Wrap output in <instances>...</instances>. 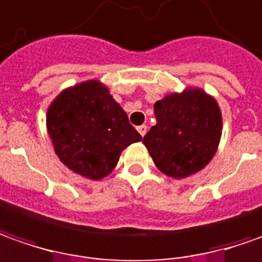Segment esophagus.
<instances>
[{
  "instance_id": "obj_1",
  "label": "esophagus",
  "mask_w": 262,
  "mask_h": 262,
  "mask_svg": "<svg viewBox=\"0 0 262 262\" xmlns=\"http://www.w3.org/2000/svg\"><path fill=\"white\" fill-rule=\"evenodd\" d=\"M138 132L140 133V136L143 138L146 135V132H147V126L146 124H142V126H138Z\"/></svg>"
}]
</instances>
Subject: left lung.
<instances>
[{
  "label": "left lung",
  "mask_w": 262,
  "mask_h": 262,
  "mask_svg": "<svg viewBox=\"0 0 262 262\" xmlns=\"http://www.w3.org/2000/svg\"><path fill=\"white\" fill-rule=\"evenodd\" d=\"M156 124L143 138L155 165L166 176L182 179L204 169L220 145L222 115L202 89L170 93L155 103Z\"/></svg>",
  "instance_id": "left-lung-1"
}]
</instances>
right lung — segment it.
<instances>
[{
  "label": "right lung",
  "instance_id": "right-lung-1",
  "mask_svg": "<svg viewBox=\"0 0 262 262\" xmlns=\"http://www.w3.org/2000/svg\"><path fill=\"white\" fill-rule=\"evenodd\" d=\"M46 122L58 159L93 181L110 175L124 149L142 140L126 112L99 80L63 90L49 106Z\"/></svg>",
  "mask_w": 262,
  "mask_h": 262
}]
</instances>
